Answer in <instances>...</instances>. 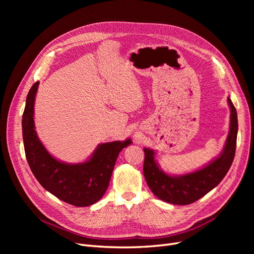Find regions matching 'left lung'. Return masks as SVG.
<instances>
[{
	"label": "left lung",
	"mask_w": 254,
	"mask_h": 254,
	"mask_svg": "<svg viewBox=\"0 0 254 254\" xmlns=\"http://www.w3.org/2000/svg\"><path fill=\"white\" fill-rule=\"evenodd\" d=\"M228 104L231 110L230 130L223 149L217 157L201 169L182 175L168 174L156 162V152L151 148H144V177L159 199L173 205H189L216 188L224 178L234 161L238 135L237 111L230 98Z\"/></svg>",
	"instance_id": "obj_1"
}]
</instances>
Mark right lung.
Listing matches in <instances>:
<instances>
[{
	"label": "right lung",
	"mask_w": 254,
	"mask_h": 254,
	"mask_svg": "<svg viewBox=\"0 0 254 254\" xmlns=\"http://www.w3.org/2000/svg\"><path fill=\"white\" fill-rule=\"evenodd\" d=\"M39 82L26 97L22 115V138L26 161L43 188L62 201L76 207H86L102 198L111 179L119 152L131 144L125 141L102 143L85 162L69 164L52 156L35 130L34 107Z\"/></svg>",
	"instance_id": "obj_1"
}]
</instances>
